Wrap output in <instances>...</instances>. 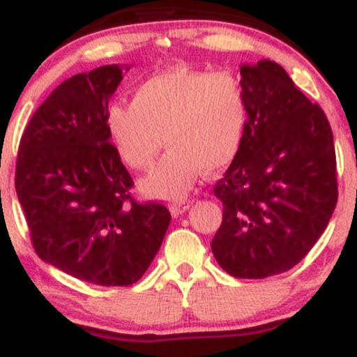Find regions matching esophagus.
Listing matches in <instances>:
<instances>
[{
	"label": "esophagus",
	"mask_w": 357,
	"mask_h": 357,
	"mask_svg": "<svg viewBox=\"0 0 357 357\" xmlns=\"http://www.w3.org/2000/svg\"><path fill=\"white\" fill-rule=\"evenodd\" d=\"M190 206H191L190 202H178L171 206V211H173V215H183L184 211L190 210Z\"/></svg>",
	"instance_id": "obj_1"
}]
</instances>
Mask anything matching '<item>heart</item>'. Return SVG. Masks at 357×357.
Wrapping results in <instances>:
<instances>
[{"instance_id":"obj_1","label":"heart","mask_w":357,"mask_h":357,"mask_svg":"<svg viewBox=\"0 0 357 357\" xmlns=\"http://www.w3.org/2000/svg\"><path fill=\"white\" fill-rule=\"evenodd\" d=\"M247 124V93L233 73L186 65L154 73L134 90L132 104L112 102L105 112L109 136L134 169H149L166 139L171 149L142 190L167 199L183 198L204 167L230 165Z\"/></svg>"}]
</instances>
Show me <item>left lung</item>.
I'll return each instance as SVG.
<instances>
[{"mask_svg":"<svg viewBox=\"0 0 357 357\" xmlns=\"http://www.w3.org/2000/svg\"><path fill=\"white\" fill-rule=\"evenodd\" d=\"M240 73L248 124L215 186L223 221L211 250L230 275L265 278L296 267L333 216L334 139L324 110L275 61L241 65Z\"/></svg>","mask_w":357,"mask_h":357,"instance_id":"obj_1","label":"left lung"}]
</instances>
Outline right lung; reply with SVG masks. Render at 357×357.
Returning <instances> with one entry per match:
<instances>
[{"instance_id":"add662e5","label":"right lung","mask_w":357,"mask_h":357,"mask_svg":"<svg viewBox=\"0 0 357 357\" xmlns=\"http://www.w3.org/2000/svg\"><path fill=\"white\" fill-rule=\"evenodd\" d=\"M122 80L104 65L61 82L20 141L15 188L33 248L68 275L104 287L132 285L161 247L171 213L137 203L105 127Z\"/></svg>"}]
</instances>
